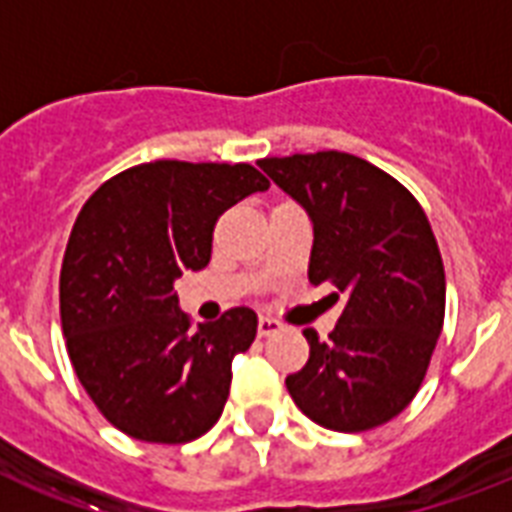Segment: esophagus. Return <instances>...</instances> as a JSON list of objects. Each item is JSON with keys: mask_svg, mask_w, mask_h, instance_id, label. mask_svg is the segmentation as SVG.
<instances>
[{"mask_svg": "<svg viewBox=\"0 0 512 512\" xmlns=\"http://www.w3.org/2000/svg\"><path fill=\"white\" fill-rule=\"evenodd\" d=\"M281 324L276 319H268V316H260V321H257V335L260 337H268V335H276V332H281Z\"/></svg>", "mask_w": 512, "mask_h": 512, "instance_id": "34e87169", "label": "esophagus"}]
</instances>
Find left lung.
Wrapping results in <instances>:
<instances>
[{"label":"left lung","instance_id":"1","mask_svg":"<svg viewBox=\"0 0 512 512\" xmlns=\"http://www.w3.org/2000/svg\"><path fill=\"white\" fill-rule=\"evenodd\" d=\"M260 170L308 212L311 284L345 300L287 390L305 417L337 433L393 420L420 390L444 327L446 279L436 236L404 185L353 154L263 159Z\"/></svg>","mask_w":512,"mask_h":512}]
</instances>
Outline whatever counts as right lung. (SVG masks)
<instances>
[{
    "instance_id": "right-lung-1",
    "label": "right lung",
    "mask_w": 512,
    "mask_h": 512,
    "mask_svg": "<svg viewBox=\"0 0 512 512\" xmlns=\"http://www.w3.org/2000/svg\"><path fill=\"white\" fill-rule=\"evenodd\" d=\"M268 185L252 164L164 159L106 180L76 217L60 268L63 337L84 390L127 436L185 444L220 420L257 316L231 308L191 329L175 281L209 263L217 217Z\"/></svg>"
}]
</instances>
